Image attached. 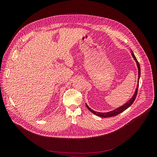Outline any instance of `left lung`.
Masks as SVG:
<instances>
[{
  "label": "left lung",
  "mask_w": 157,
  "mask_h": 157,
  "mask_svg": "<svg viewBox=\"0 0 157 157\" xmlns=\"http://www.w3.org/2000/svg\"><path fill=\"white\" fill-rule=\"evenodd\" d=\"M131 55L133 57V58L134 59V60L136 61V63H137V68H138V82H137V86L136 87V91L135 93H134L133 96L129 99L128 101H127L125 104L121 105V107H119L118 108L113 110H111V111H109V112H107V113H99V112H96V111H94L93 110V109H91L90 107H89L87 104H86V105L87 107V108L90 110L92 113H93L94 114H95L96 116H99V117H113V116H116L119 114H121V113H122V112H124V110H125L127 108H128L132 104L133 102H134V101H135L136 98V96H137V91H138V87H139V79H140V64H139V63L138 62L136 56L134 55L133 52L131 50Z\"/></svg>",
  "instance_id": "obj_1"
}]
</instances>
